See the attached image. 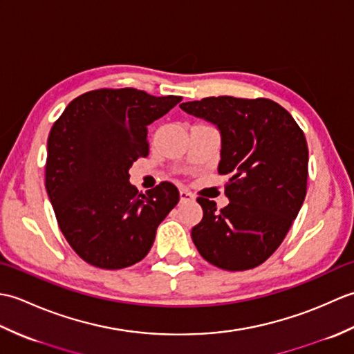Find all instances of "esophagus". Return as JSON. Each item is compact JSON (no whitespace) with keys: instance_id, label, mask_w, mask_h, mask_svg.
Masks as SVG:
<instances>
[{"instance_id":"1","label":"esophagus","mask_w":354,"mask_h":354,"mask_svg":"<svg viewBox=\"0 0 354 354\" xmlns=\"http://www.w3.org/2000/svg\"><path fill=\"white\" fill-rule=\"evenodd\" d=\"M179 198H181V202H190L194 199V196L192 193H189L187 190H181L179 192Z\"/></svg>"}]
</instances>
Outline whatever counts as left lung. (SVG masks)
<instances>
[{"instance_id":"left-lung-1","label":"left lung","mask_w":354,"mask_h":354,"mask_svg":"<svg viewBox=\"0 0 354 354\" xmlns=\"http://www.w3.org/2000/svg\"><path fill=\"white\" fill-rule=\"evenodd\" d=\"M217 126L222 135L219 173L230 179V204L198 198L204 212L192 239L199 254L225 270L261 265L281 245L301 208L309 176L304 132L269 99L221 95L179 104Z\"/></svg>"}]
</instances>
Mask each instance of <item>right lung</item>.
Segmentation results:
<instances>
[{
	"mask_svg": "<svg viewBox=\"0 0 354 354\" xmlns=\"http://www.w3.org/2000/svg\"><path fill=\"white\" fill-rule=\"evenodd\" d=\"M181 100L102 88L76 97L53 124L45 189L66 242L89 265L123 269L145 259L179 202L171 183L138 193L129 169L149 153L147 126Z\"/></svg>",
	"mask_w": 354,
	"mask_h": 354,
	"instance_id": "obj_1",
	"label": "right lung"
}]
</instances>
